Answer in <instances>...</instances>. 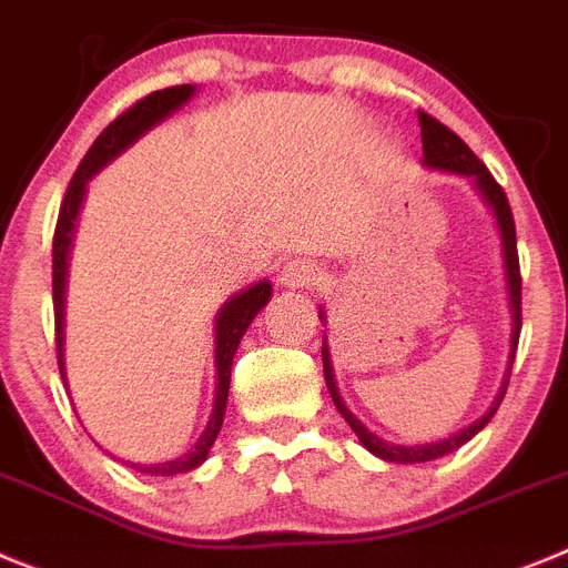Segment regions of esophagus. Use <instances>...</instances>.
<instances>
[{
    "mask_svg": "<svg viewBox=\"0 0 568 568\" xmlns=\"http://www.w3.org/2000/svg\"><path fill=\"white\" fill-rule=\"evenodd\" d=\"M320 280V268H316L314 263H305V260H291V263L283 265V272H280V285L288 291L311 288V285H316Z\"/></svg>",
    "mask_w": 568,
    "mask_h": 568,
    "instance_id": "esophagus-1",
    "label": "esophagus"
}]
</instances>
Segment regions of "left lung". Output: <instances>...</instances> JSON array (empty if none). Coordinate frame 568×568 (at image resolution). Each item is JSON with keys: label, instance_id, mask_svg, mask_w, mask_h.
Returning <instances> with one entry per match:
<instances>
[{"label": "left lung", "instance_id": "left-lung-1", "mask_svg": "<svg viewBox=\"0 0 568 568\" xmlns=\"http://www.w3.org/2000/svg\"><path fill=\"white\" fill-rule=\"evenodd\" d=\"M418 126H422V150L424 158L422 163L427 170H438V172H449V175H462L473 181V186L478 189V195L484 197V203L489 206L495 217V226H498L500 234V254H504V277H507V296H509V314H513V334H509V365L507 373H504V382H500V390L495 396L493 407L484 413L478 422H473L464 430L453 433L449 438H442V442H430V444H393L379 438L376 433H371L354 413L347 410V405L342 402L339 387H336L334 379V365H331V351H328V339H322V371H325V385H328L331 398H334L336 410L342 413L347 424H351V430L359 436V442L365 444L367 453H373L382 462H393V464H422V462H433V458H442L453 449L464 447L473 436L484 430L489 424V418L495 416L498 410L500 398L507 393L509 385V371H513V359H515V347H518V336H520V268H518V243H515V221H513V209H509L507 195H504V189L495 183V178L489 175V170L484 166L478 158L473 155L467 144H464L462 138L456 135L453 130L442 124V121L430 119L427 112H418ZM320 320L325 322V311L320 308Z\"/></svg>", "mask_w": 568, "mask_h": 568}]
</instances>
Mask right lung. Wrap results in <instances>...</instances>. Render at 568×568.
<instances>
[{
  "mask_svg": "<svg viewBox=\"0 0 568 568\" xmlns=\"http://www.w3.org/2000/svg\"><path fill=\"white\" fill-rule=\"evenodd\" d=\"M197 87L195 84H178L166 87V90H158L150 93L146 99L138 101L135 106L119 115L112 121L99 138L95 144L90 146V152L84 155V161L79 163L73 181L68 186V195L61 201L59 209V223H55V237H53V308H55V351H59V371L64 387H68V376H64V291H68V265H70V248H73L75 237V223H79L81 203L87 195V183L93 181V175H99L106 163H112L121 152L130 150L138 138L146 135L152 126H158L161 121H166L172 112L181 110L183 104L195 99ZM272 300V283L268 280H260V283L248 285L246 291L234 294L232 300L223 303V308L214 316V365H217V382H214V405H212V418H209L206 430L197 438V444L189 449L186 456L172 458V462L163 464H132V469L150 475H181L192 473V469L201 467L209 458V449H212L214 438L221 433L223 416H226V398H229V382H232V362L237 354V345L246 334V328L252 325L254 316L268 305Z\"/></svg>",
  "mask_w": 568,
  "mask_h": 568,
  "instance_id": "obj_1",
  "label": "right lung"
}]
</instances>
